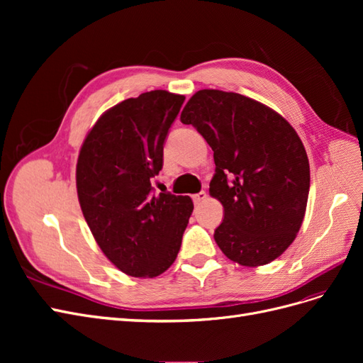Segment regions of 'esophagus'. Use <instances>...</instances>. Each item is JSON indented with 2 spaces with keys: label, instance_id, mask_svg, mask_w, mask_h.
Segmentation results:
<instances>
[{
  "label": "esophagus",
  "instance_id": "obj_1",
  "mask_svg": "<svg viewBox=\"0 0 363 363\" xmlns=\"http://www.w3.org/2000/svg\"><path fill=\"white\" fill-rule=\"evenodd\" d=\"M206 199H207V194H206L204 191H201V192H199V194H195V195L192 196V200H194V203H195V204H200V203H203Z\"/></svg>",
  "mask_w": 363,
  "mask_h": 363
}]
</instances>
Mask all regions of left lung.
I'll list each match as a JSON object with an SVG mask.
<instances>
[{"instance_id":"8db88e82","label":"left lung","mask_w":363,"mask_h":363,"mask_svg":"<svg viewBox=\"0 0 363 363\" xmlns=\"http://www.w3.org/2000/svg\"><path fill=\"white\" fill-rule=\"evenodd\" d=\"M180 121L213 150L208 192L224 207L213 235L218 247L244 267L277 259L298 233L311 188L309 160L296 131L265 104L216 89L196 92Z\"/></svg>"}]
</instances>
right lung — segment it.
Masks as SVG:
<instances>
[{"instance_id":"1","label":"right lung","mask_w":363,"mask_h":363,"mask_svg":"<svg viewBox=\"0 0 363 363\" xmlns=\"http://www.w3.org/2000/svg\"><path fill=\"white\" fill-rule=\"evenodd\" d=\"M183 95L151 91L101 115L77 162L82 212L106 257L131 277H156L177 257L192 215L189 196L155 194L163 145Z\"/></svg>"}]
</instances>
